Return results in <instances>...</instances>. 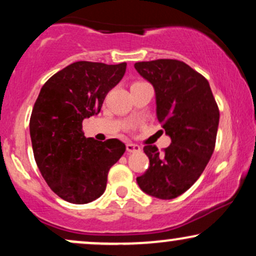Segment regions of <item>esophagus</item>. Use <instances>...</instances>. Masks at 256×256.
<instances>
[{
    "label": "esophagus",
    "mask_w": 256,
    "mask_h": 256,
    "mask_svg": "<svg viewBox=\"0 0 256 256\" xmlns=\"http://www.w3.org/2000/svg\"><path fill=\"white\" fill-rule=\"evenodd\" d=\"M126 152H140V146H137V144L128 143V144H126Z\"/></svg>",
    "instance_id": "34e87169"
}]
</instances>
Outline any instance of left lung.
I'll use <instances>...</instances> for the list:
<instances>
[{
    "label": "left lung",
    "instance_id": "1",
    "mask_svg": "<svg viewBox=\"0 0 256 256\" xmlns=\"http://www.w3.org/2000/svg\"><path fill=\"white\" fill-rule=\"evenodd\" d=\"M134 68L154 86L158 120L172 140L161 152L156 146H144L149 168L137 183L154 198H176L192 188L212 156L218 104L207 79L183 61H142Z\"/></svg>",
    "mask_w": 256,
    "mask_h": 256
}]
</instances>
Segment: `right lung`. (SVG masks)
<instances>
[{"label": "right lung", "mask_w": 256, "mask_h": 256, "mask_svg": "<svg viewBox=\"0 0 256 256\" xmlns=\"http://www.w3.org/2000/svg\"><path fill=\"white\" fill-rule=\"evenodd\" d=\"M126 62L77 61L46 82L30 118L34 156L58 198L76 204L98 198L108 171L125 152L116 138H86L83 120L98 114L106 95L122 80Z\"/></svg>", "instance_id": "1"}]
</instances>
